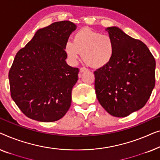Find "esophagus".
I'll return each instance as SVG.
<instances>
[{"label":"esophagus","mask_w":160,"mask_h":160,"mask_svg":"<svg viewBox=\"0 0 160 160\" xmlns=\"http://www.w3.org/2000/svg\"><path fill=\"white\" fill-rule=\"evenodd\" d=\"M88 69L85 68V67H81V68L80 69V73H82V72H85V71H87Z\"/></svg>","instance_id":"obj_1"}]
</instances>
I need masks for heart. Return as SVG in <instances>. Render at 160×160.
Segmentation results:
<instances>
[{
	"label": "heart",
	"mask_w": 160,
	"mask_h": 160,
	"mask_svg": "<svg viewBox=\"0 0 160 160\" xmlns=\"http://www.w3.org/2000/svg\"><path fill=\"white\" fill-rule=\"evenodd\" d=\"M64 51L71 64H76L82 53V59L88 66L102 68L113 58L114 44L110 35L82 28L73 35L72 42H65Z\"/></svg>",
	"instance_id": "1"
}]
</instances>
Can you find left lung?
<instances>
[{"label":"left lung","mask_w":160,"mask_h":160,"mask_svg":"<svg viewBox=\"0 0 160 160\" xmlns=\"http://www.w3.org/2000/svg\"><path fill=\"white\" fill-rule=\"evenodd\" d=\"M113 39L114 55L94 72L96 97L108 113L124 118L144 107L155 85L156 62L148 47L118 27L105 29Z\"/></svg>","instance_id":"1"}]
</instances>
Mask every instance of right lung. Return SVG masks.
I'll return each mask as SVG.
<instances>
[{
    "label": "right lung",
    "instance_id": "1",
    "mask_svg": "<svg viewBox=\"0 0 160 160\" xmlns=\"http://www.w3.org/2000/svg\"><path fill=\"white\" fill-rule=\"evenodd\" d=\"M76 28L61 21L39 29L15 56L8 73L11 96L28 118L54 122L70 107L79 69L67 64L64 45Z\"/></svg>",
    "mask_w": 160,
    "mask_h": 160
}]
</instances>
